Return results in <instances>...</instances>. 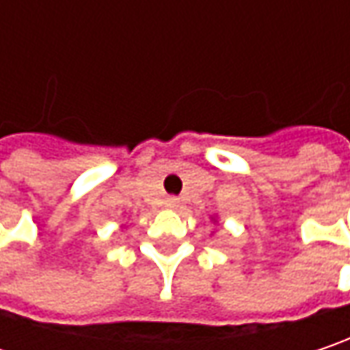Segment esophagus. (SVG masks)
I'll return each mask as SVG.
<instances>
[{
  "label": "esophagus",
  "mask_w": 350,
  "mask_h": 350,
  "mask_svg": "<svg viewBox=\"0 0 350 350\" xmlns=\"http://www.w3.org/2000/svg\"><path fill=\"white\" fill-rule=\"evenodd\" d=\"M165 205H167L169 209H175V207H179V199H177V197H167Z\"/></svg>",
  "instance_id": "34e87169"
}]
</instances>
